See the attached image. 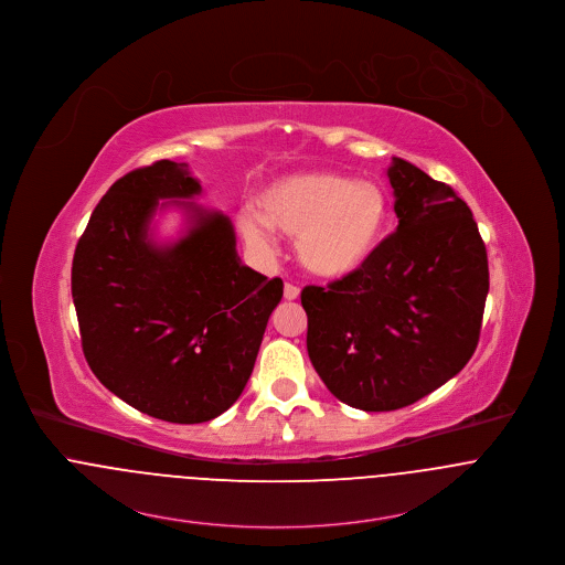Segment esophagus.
I'll return each mask as SVG.
<instances>
[{
  "mask_svg": "<svg viewBox=\"0 0 565 565\" xmlns=\"http://www.w3.org/2000/svg\"><path fill=\"white\" fill-rule=\"evenodd\" d=\"M300 298V289L296 285H285V300H298Z\"/></svg>",
  "mask_w": 565,
  "mask_h": 565,
  "instance_id": "esophagus-1",
  "label": "esophagus"
}]
</instances>
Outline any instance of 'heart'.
Here are the masks:
<instances>
[{"label": "heart", "instance_id": "obj_1", "mask_svg": "<svg viewBox=\"0 0 565 565\" xmlns=\"http://www.w3.org/2000/svg\"><path fill=\"white\" fill-rule=\"evenodd\" d=\"M258 213L239 217L246 239L265 246L269 228L298 239V257L319 278H343L375 253L388 205L373 181L332 172H302L274 181L258 196Z\"/></svg>", "mask_w": 565, "mask_h": 565}]
</instances>
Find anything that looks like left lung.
<instances>
[{"mask_svg":"<svg viewBox=\"0 0 565 565\" xmlns=\"http://www.w3.org/2000/svg\"><path fill=\"white\" fill-rule=\"evenodd\" d=\"M397 231L350 276L308 285V359L343 404L406 408L475 354L490 289L472 211L445 183L393 157Z\"/></svg>","mask_w":565,"mask_h":565,"instance_id":"left-lung-1","label":"left lung"}]
</instances>
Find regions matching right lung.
<instances>
[{
    "label": "right lung",
    "mask_w": 565,
    "mask_h": 565,
    "mask_svg": "<svg viewBox=\"0 0 565 565\" xmlns=\"http://www.w3.org/2000/svg\"><path fill=\"white\" fill-rule=\"evenodd\" d=\"M188 163L154 161L120 177L77 242L71 291L84 356L116 397L168 423H205L242 395L282 280L242 263L226 215ZM168 200V204H159ZM181 205L189 231L157 245L150 220Z\"/></svg>",
    "instance_id": "obj_1"
}]
</instances>
